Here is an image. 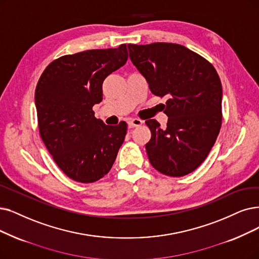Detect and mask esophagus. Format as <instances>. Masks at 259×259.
<instances>
[{
	"label": "esophagus",
	"instance_id": "obj_1",
	"mask_svg": "<svg viewBox=\"0 0 259 259\" xmlns=\"http://www.w3.org/2000/svg\"><path fill=\"white\" fill-rule=\"evenodd\" d=\"M128 123H130V126H132V127H137V126L142 125L143 121L140 120V119H138V118H135V119H132Z\"/></svg>",
	"mask_w": 259,
	"mask_h": 259
}]
</instances>
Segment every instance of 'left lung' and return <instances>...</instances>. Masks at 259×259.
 Instances as JSON below:
<instances>
[{"label":"left lung","instance_id":"8db88e82","mask_svg":"<svg viewBox=\"0 0 259 259\" xmlns=\"http://www.w3.org/2000/svg\"><path fill=\"white\" fill-rule=\"evenodd\" d=\"M130 58L163 105L167 127L146 121L151 139L146 144L153 167L180 178L205 160L222 124V85L213 66L195 52L177 44L127 45Z\"/></svg>","mask_w":259,"mask_h":259}]
</instances>
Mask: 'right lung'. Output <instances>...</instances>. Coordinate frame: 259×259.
Returning a JSON list of instances; mask_svg holds the SVG:
<instances>
[{
    "label": "right lung",
    "mask_w": 259,
    "mask_h": 259,
    "mask_svg": "<svg viewBox=\"0 0 259 259\" xmlns=\"http://www.w3.org/2000/svg\"><path fill=\"white\" fill-rule=\"evenodd\" d=\"M126 45L61 56L46 68L35 92L38 127L49 153L68 178L94 183L111 169L127 124L95 117L102 85L127 60Z\"/></svg>",
    "instance_id": "right-lung-1"
}]
</instances>
